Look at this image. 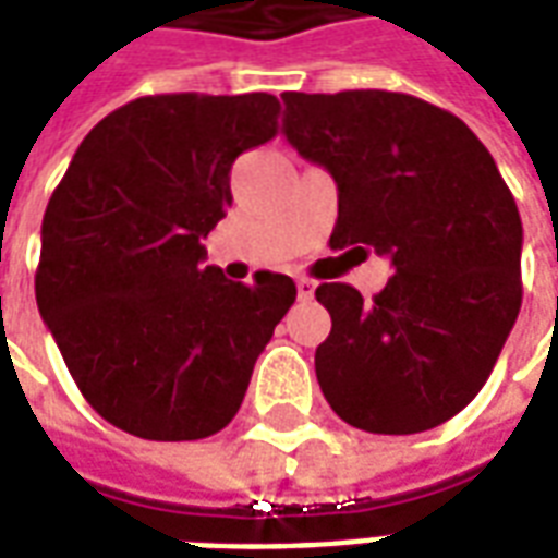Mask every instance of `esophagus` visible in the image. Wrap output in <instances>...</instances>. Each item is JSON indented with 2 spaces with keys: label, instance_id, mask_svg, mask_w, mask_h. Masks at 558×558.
<instances>
[{
  "label": "esophagus",
  "instance_id": "34e87169",
  "mask_svg": "<svg viewBox=\"0 0 558 558\" xmlns=\"http://www.w3.org/2000/svg\"><path fill=\"white\" fill-rule=\"evenodd\" d=\"M295 290H299V299H302V302H307V299H314L316 283L311 278H299L295 280Z\"/></svg>",
  "mask_w": 558,
  "mask_h": 558
}]
</instances>
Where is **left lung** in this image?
Returning <instances> with one entry per match:
<instances>
[{
	"label": "left lung",
	"instance_id": "left-lung-1",
	"mask_svg": "<svg viewBox=\"0 0 558 558\" xmlns=\"http://www.w3.org/2000/svg\"><path fill=\"white\" fill-rule=\"evenodd\" d=\"M283 134L331 172V251L391 256L364 302L319 283L331 335L316 379L331 410L367 433L430 430L487 383L523 302V223L496 160L454 113L403 92H283Z\"/></svg>",
	"mask_w": 558,
	"mask_h": 558
}]
</instances>
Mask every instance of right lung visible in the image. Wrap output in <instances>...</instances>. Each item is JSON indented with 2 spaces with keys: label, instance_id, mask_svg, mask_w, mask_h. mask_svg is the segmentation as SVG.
Returning a JSON list of instances; mask_svg holds the SVG:
<instances>
[{
  "label": "right lung",
  "instance_id": "right-lung-1",
  "mask_svg": "<svg viewBox=\"0 0 558 558\" xmlns=\"http://www.w3.org/2000/svg\"><path fill=\"white\" fill-rule=\"evenodd\" d=\"M278 116L268 92L146 95L92 128L50 196L38 311L119 430L155 442L223 430L295 302L287 275L235 283L203 247L232 203V160L275 137Z\"/></svg>",
  "mask_w": 558,
  "mask_h": 558
}]
</instances>
